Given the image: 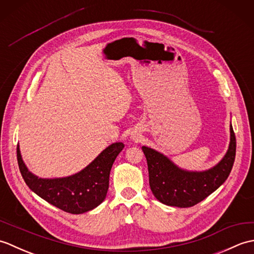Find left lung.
Masks as SVG:
<instances>
[{"mask_svg":"<svg viewBox=\"0 0 254 254\" xmlns=\"http://www.w3.org/2000/svg\"><path fill=\"white\" fill-rule=\"evenodd\" d=\"M146 156L149 187L159 202L169 206L191 207L206 198L227 179L236 157V136L230 126V144L227 154L218 165L202 172L178 168L156 150L143 146Z\"/></svg>","mask_w":254,"mask_h":254,"instance_id":"left-lung-1","label":"left lung"}]
</instances>
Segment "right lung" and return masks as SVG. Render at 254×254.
I'll return each mask as SVG.
<instances>
[{
  "instance_id": "right-lung-1",
  "label": "right lung",
  "mask_w": 254,
  "mask_h": 254,
  "mask_svg": "<svg viewBox=\"0 0 254 254\" xmlns=\"http://www.w3.org/2000/svg\"><path fill=\"white\" fill-rule=\"evenodd\" d=\"M123 147V143L110 145L78 174L60 179H41L32 175L21 159L18 145L16 152L20 174L31 191L64 212L83 214L105 199L111 167Z\"/></svg>"
}]
</instances>
